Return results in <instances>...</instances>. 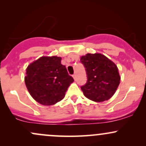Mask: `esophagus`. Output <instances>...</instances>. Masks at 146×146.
<instances>
[{
	"label": "esophagus",
	"instance_id": "obj_1",
	"mask_svg": "<svg viewBox=\"0 0 146 146\" xmlns=\"http://www.w3.org/2000/svg\"><path fill=\"white\" fill-rule=\"evenodd\" d=\"M73 79H74L75 80H76V75L73 74Z\"/></svg>",
	"mask_w": 146,
	"mask_h": 146
}]
</instances>
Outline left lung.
Wrapping results in <instances>:
<instances>
[{
	"mask_svg": "<svg viewBox=\"0 0 146 146\" xmlns=\"http://www.w3.org/2000/svg\"><path fill=\"white\" fill-rule=\"evenodd\" d=\"M80 62L87 75L86 83L81 86L84 96L96 102L109 100L121 79L115 64L101 53H87L81 57Z\"/></svg>",
	"mask_w": 146,
	"mask_h": 146,
	"instance_id": "left-lung-1",
	"label": "left lung"
}]
</instances>
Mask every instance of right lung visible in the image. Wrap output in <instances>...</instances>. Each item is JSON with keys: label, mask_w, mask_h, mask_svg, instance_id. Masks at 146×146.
Returning a JSON list of instances; mask_svg holds the SVG:
<instances>
[{"label": "right lung", "mask_w": 146, "mask_h": 146, "mask_svg": "<svg viewBox=\"0 0 146 146\" xmlns=\"http://www.w3.org/2000/svg\"><path fill=\"white\" fill-rule=\"evenodd\" d=\"M60 57H41L28 66L25 82L31 97L38 103L51 106L61 101L74 81Z\"/></svg>", "instance_id": "right-lung-1"}]
</instances>
